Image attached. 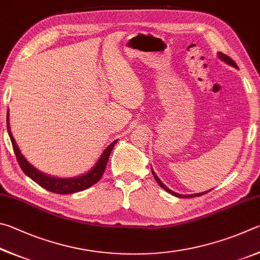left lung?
<instances>
[{"label":"left lung","mask_w":260,"mask_h":260,"mask_svg":"<svg viewBox=\"0 0 260 260\" xmlns=\"http://www.w3.org/2000/svg\"><path fill=\"white\" fill-rule=\"evenodd\" d=\"M219 54V58H221L222 60H224L225 62H227L229 63V65H232L233 67H236L238 68V65H236V62L233 60V59L232 58H230L229 56H226V54H224V53H221V52H219L218 53ZM152 174H153V176H154V178H155V180H156V183L161 186V187L165 189V190H167L168 193H170V194H172V195H175V197H177V198H195V197H201V195H203V194H206V193H208V192H206V193H199V194H193V195H181V194H178V193H175V192H172L171 189H169L167 187V186L162 183V181L158 179V177L154 174V171L152 170ZM209 192H210V190H209Z\"/></svg>","instance_id":"1"}]
</instances>
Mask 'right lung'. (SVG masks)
Instances as JSON below:
<instances>
[{
	"label": "right lung",
	"mask_w": 260,
	"mask_h": 260,
	"mask_svg": "<svg viewBox=\"0 0 260 260\" xmlns=\"http://www.w3.org/2000/svg\"><path fill=\"white\" fill-rule=\"evenodd\" d=\"M7 126H8L9 136H10V139L12 143L13 151H15V155L17 157L18 165L20 166L21 170L24 171L25 175L28 176L31 180H34L36 184H39L41 187H43L45 189L50 190V192L57 193V194H72V193L80 192V190L86 189L88 187H90V186L94 185L97 181H99V179L102 178V176L105 172V169H106L108 157L111 155V152L114 147V145L116 144V140H115V142H113L106 149H105V152L103 153V155L100 156L97 165H95L92 168V170H90L88 174H85L81 177H77V178H70V179L53 178V177L47 176L42 174V172H40L39 170H36L35 168L33 166H30L29 163L26 161V158L22 156V154L20 153L19 149H18V146L16 145L15 139L12 137L10 125H9V112L7 113Z\"/></svg>",
	"instance_id": "add662e5"
}]
</instances>
